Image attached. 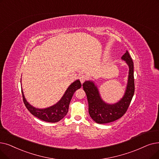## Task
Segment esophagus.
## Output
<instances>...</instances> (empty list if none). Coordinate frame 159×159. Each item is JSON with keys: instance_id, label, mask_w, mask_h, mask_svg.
<instances>
[{"instance_id": "obj_1", "label": "esophagus", "mask_w": 159, "mask_h": 159, "mask_svg": "<svg viewBox=\"0 0 159 159\" xmlns=\"http://www.w3.org/2000/svg\"><path fill=\"white\" fill-rule=\"evenodd\" d=\"M86 79H87V77H86V76L84 75H81L80 77H79V80H80V82H81L82 84H83L84 82Z\"/></svg>"}]
</instances>
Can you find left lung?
<instances>
[{
    "label": "left lung",
    "mask_w": 159,
    "mask_h": 159,
    "mask_svg": "<svg viewBox=\"0 0 159 159\" xmlns=\"http://www.w3.org/2000/svg\"><path fill=\"white\" fill-rule=\"evenodd\" d=\"M121 60L129 66V75L125 93L119 101L109 104L103 101L98 86L92 80H86L82 84L88 99L89 114L97 123H108L120 118L126 112L133 99L134 93V64L127 51Z\"/></svg>",
    "instance_id": "left-lung-1"
}]
</instances>
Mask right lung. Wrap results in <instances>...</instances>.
Listing matches in <instances>:
<instances>
[{
  "label": "right lung",
  "mask_w": 159,
  "mask_h": 159,
  "mask_svg": "<svg viewBox=\"0 0 159 159\" xmlns=\"http://www.w3.org/2000/svg\"><path fill=\"white\" fill-rule=\"evenodd\" d=\"M81 86L80 80L79 79L76 80L67 88L58 102L55 105L45 108H38L31 105L25 99L23 89H21L23 102L29 112L39 120L47 122L56 123L64 118L67 114L72 97L75 92L80 88Z\"/></svg>",
  "instance_id": "right-lung-1"
}]
</instances>
